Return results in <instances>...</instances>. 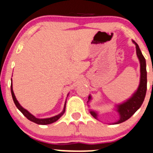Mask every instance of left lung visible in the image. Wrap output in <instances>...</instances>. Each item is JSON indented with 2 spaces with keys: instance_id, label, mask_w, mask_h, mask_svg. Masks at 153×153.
Listing matches in <instances>:
<instances>
[{
  "instance_id": "left-lung-1",
  "label": "left lung",
  "mask_w": 153,
  "mask_h": 153,
  "mask_svg": "<svg viewBox=\"0 0 153 153\" xmlns=\"http://www.w3.org/2000/svg\"><path fill=\"white\" fill-rule=\"evenodd\" d=\"M133 43L136 45L137 55L140 62V83L137 91L129 98L126 102L117 105V111L120 115V119L113 124H118L126 121L130 118L132 115L139 110V107L142 106L147 91V70H146V61L144 56L141 52L140 48L137 43L133 41ZM91 97H88V101H90ZM91 115L94 118L97 119V113L93 110L90 111Z\"/></svg>"
}]
</instances>
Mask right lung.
Returning <instances> with one entry per match:
<instances>
[{"label": "right lung", "mask_w": 153, "mask_h": 153, "mask_svg": "<svg viewBox=\"0 0 153 153\" xmlns=\"http://www.w3.org/2000/svg\"><path fill=\"white\" fill-rule=\"evenodd\" d=\"M11 95H12V98H13V100H14L15 105H16V107L19 109V111L21 112L22 113L23 115H24L28 119V120H30V121L33 122V123L39 124V125H47V124L54 123V122H56V120H59V117H61L62 115L65 112V107H66V102H65V107H64V109H63V111L60 114H59V115H55V116L51 117H48V118H37V117H35L34 115H32L30 112H28L27 110H25V108H23V107H22L21 105H20L19 102L16 100V97H15V95H14V91H13L12 80H11Z\"/></svg>", "instance_id": "add662e5"}]
</instances>
